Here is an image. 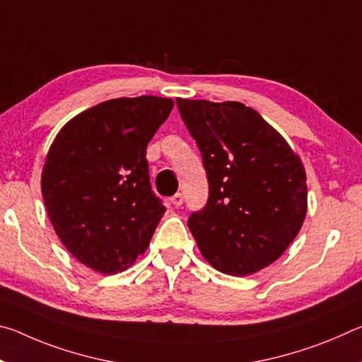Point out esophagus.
I'll list each match as a JSON object with an SVG mask.
<instances>
[{"instance_id": "1", "label": "esophagus", "mask_w": 362, "mask_h": 362, "mask_svg": "<svg viewBox=\"0 0 362 362\" xmlns=\"http://www.w3.org/2000/svg\"><path fill=\"white\" fill-rule=\"evenodd\" d=\"M169 201H170V204H173V207H180L183 204V196H182V193H175Z\"/></svg>"}]
</instances>
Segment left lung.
Instances as JSON below:
<instances>
[{
    "mask_svg": "<svg viewBox=\"0 0 362 362\" xmlns=\"http://www.w3.org/2000/svg\"><path fill=\"white\" fill-rule=\"evenodd\" d=\"M203 155L209 199L188 218L201 255L231 276L278 260L306 216L300 156L254 108L241 102L177 99Z\"/></svg>",
    "mask_w": 362,
    "mask_h": 362,
    "instance_id": "obj_1",
    "label": "left lung"
}]
</instances>
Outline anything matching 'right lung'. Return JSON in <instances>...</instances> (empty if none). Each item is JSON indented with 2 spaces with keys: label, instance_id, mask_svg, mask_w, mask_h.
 <instances>
[{
  "label": "right lung",
  "instance_id": "1",
  "mask_svg": "<svg viewBox=\"0 0 362 362\" xmlns=\"http://www.w3.org/2000/svg\"><path fill=\"white\" fill-rule=\"evenodd\" d=\"M173 99H112L59 131L41 174L49 220L66 250L97 273L116 274L148 247L166 212L151 192L146 145Z\"/></svg>",
  "mask_w": 362,
  "mask_h": 362
}]
</instances>
